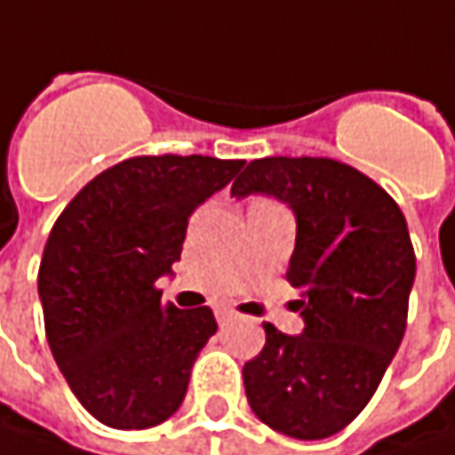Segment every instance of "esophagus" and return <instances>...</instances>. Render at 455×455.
Instances as JSON below:
<instances>
[{
    "label": "esophagus",
    "mask_w": 455,
    "mask_h": 455,
    "mask_svg": "<svg viewBox=\"0 0 455 455\" xmlns=\"http://www.w3.org/2000/svg\"><path fill=\"white\" fill-rule=\"evenodd\" d=\"M216 317H219V323H227V320L234 317V310H228V307H219V310H216Z\"/></svg>",
    "instance_id": "obj_1"
}]
</instances>
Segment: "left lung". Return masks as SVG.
<instances>
[{
    "mask_svg": "<svg viewBox=\"0 0 455 455\" xmlns=\"http://www.w3.org/2000/svg\"><path fill=\"white\" fill-rule=\"evenodd\" d=\"M270 195L297 216L286 281L302 291L305 331L266 323V347L242 370L247 401L270 430L323 440L378 391L406 331L417 258L391 195L333 158H255L234 197Z\"/></svg>",
    "mask_w": 455,
    "mask_h": 455,
    "instance_id": "left-lung-1",
    "label": "left lung"
}]
</instances>
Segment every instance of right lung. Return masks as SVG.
Wrapping results in <instances>:
<instances>
[{"label":"right lung","mask_w":455,"mask_h":455,"mask_svg":"<svg viewBox=\"0 0 455 455\" xmlns=\"http://www.w3.org/2000/svg\"><path fill=\"white\" fill-rule=\"evenodd\" d=\"M244 161L135 156L83 187L52 228L38 297L46 341L77 401L114 430H145L185 401L192 364L216 333L211 307L161 302L187 221Z\"/></svg>","instance_id":"1"}]
</instances>
